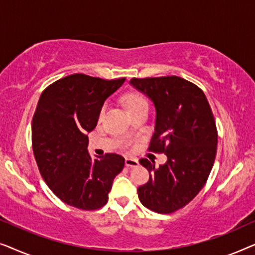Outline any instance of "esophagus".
Wrapping results in <instances>:
<instances>
[{
  "instance_id": "esophagus-1",
  "label": "esophagus",
  "mask_w": 255,
  "mask_h": 255,
  "mask_svg": "<svg viewBox=\"0 0 255 255\" xmlns=\"http://www.w3.org/2000/svg\"><path fill=\"white\" fill-rule=\"evenodd\" d=\"M125 166L128 167V168H134V167L139 166V161L134 158H127L125 159Z\"/></svg>"
}]
</instances>
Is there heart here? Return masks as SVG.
<instances>
[{"label": "heart", "instance_id": "heart-1", "mask_svg": "<svg viewBox=\"0 0 255 255\" xmlns=\"http://www.w3.org/2000/svg\"><path fill=\"white\" fill-rule=\"evenodd\" d=\"M124 102H125V106H127V108H128V113H132V111L140 109V108L148 107L147 100H146L145 97L141 95V94L135 93V92L127 94V96L124 97ZM106 108H107L106 104H104V106L101 108L100 114H99L100 118L103 116L104 113H106Z\"/></svg>", "mask_w": 255, "mask_h": 255}]
</instances>
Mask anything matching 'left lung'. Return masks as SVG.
Listing matches in <instances>:
<instances>
[{
	"mask_svg": "<svg viewBox=\"0 0 255 255\" xmlns=\"http://www.w3.org/2000/svg\"><path fill=\"white\" fill-rule=\"evenodd\" d=\"M155 107L154 133L148 151L165 153L167 161L140 159L149 180L138 188L141 204L158 214L186 207L204 187L217 152V128L203 90L179 76L130 80Z\"/></svg>",
	"mask_w": 255,
	"mask_h": 255,
	"instance_id": "8db88e82",
	"label": "left lung"
}]
</instances>
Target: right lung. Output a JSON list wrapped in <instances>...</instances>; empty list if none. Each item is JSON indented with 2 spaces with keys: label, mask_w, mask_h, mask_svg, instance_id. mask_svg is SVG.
Instances as JSON below:
<instances>
[{
  "label": "right lung",
  "mask_w": 255,
  "mask_h": 255,
  "mask_svg": "<svg viewBox=\"0 0 255 255\" xmlns=\"http://www.w3.org/2000/svg\"><path fill=\"white\" fill-rule=\"evenodd\" d=\"M125 78L104 80L72 74L41 93L32 118V148L43 179L64 203L96 210L108 202L114 179L125 159L107 153L93 160L88 135L95 128L104 101Z\"/></svg>",
  "instance_id": "1"
}]
</instances>
